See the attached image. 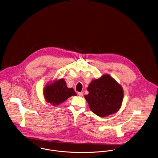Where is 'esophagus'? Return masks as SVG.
Returning a JSON list of instances; mask_svg holds the SVG:
<instances>
[{"mask_svg": "<svg viewBox=\"0 0 158 158\" xmlns=\"http://www.w3.org/2000/svg\"><path fill=\"white\" fill-rule=\"evenodd\" d=\"M78 95L79 96L82 97L83 96V95H84V93H83L82 92H78Z\"/></svg>", "mask_w": 158, "mask_h": 158, "instance_id": "34e87169", "label": "esophagus"}]
</instances>
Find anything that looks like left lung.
<instances>
[{"mask_svg": "<svg viewBox=\"0 0 158 158\" xmlns=\"http://www.w3.org/2000/svg\"><path fill=\"white\" fill-rule=\"evenodd\" d=\"M89 93L84 96L90 110L100 117L109 116L120 109L123 99L122 87L108 74L94 80L87 87Z\"/></svg>", "mask_w": 158, "mask_h": 158, "instance_id": "left-lung-1", "label": "left lung"}]
</instances>
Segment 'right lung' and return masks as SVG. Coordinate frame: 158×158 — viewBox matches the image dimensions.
I'll return each instance as SVG.
<instances>
[{"instance_id": "add662e5", "label": "right lung", "mask_w": 158, "mask_h": 158, "mask_svg": "<svg viewBox=\"0 0 158 158\" xmlns=\"http://www.w3.org/2000/svg\"><path fill=\"white\" fill-rule=\"evenodd\" d=\"M76 95L73 89L68 88L66 82L62 78L56 80L53 83L48 84L44 89L45 100L54 106L63 103L69 97Z\"/></svg>"}]
</instances>
